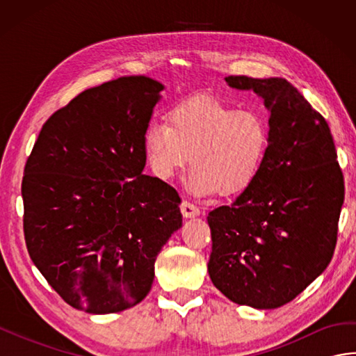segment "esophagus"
<instances>
[{
  "label": "esophagus",
  "mask_w": 356,
  "mask_h": 356,
  "mask_svg": "<svg viewBox=\"0 0 356 356\" xmlns=\"http://www.w3.org/2000/svg\"><path fill=\"white\" fill-rule=\"evenodd\" d=\"M180 211H182L184 217H197L200 214V209L190 200H184L180 203Z\"/></svg>",
  "instance_id": "obj_1"
}]
</instances>
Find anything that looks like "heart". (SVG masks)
I'll use <instances>...</instances> for the list:
<instances>
[{"mask_svg":"<svg viewBox=\"0 0 356 356\" xmlns=\"http://www.w3.org/2000/svg\"><path fill=\"white\" fill-rule=\"evenodd\" d=\"M269 147V125L260 111L236 110L211 97L179 102L168 124L149 122L143 149L151 171L170 180L191 161L188 188L195 194H236L255 179Z\"/></svg>","mask_w":356,"mask_h":356,"instance_id":"1","label":"heart"}]
</instances>
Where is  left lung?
<instances>
[{
    "instance_id": "1",
    "label": "left lung",
    "mask_w": 356,
    "mask_h": 356,
    "mask_svg": "<svg viewBox=\"0 0 356 356\" xmlns=\"http://www.w3.org/2000/svg\"><path fill=\"white\" fill-rule=\"evenodd\" d=\"M269 110V147L255 179L208 214V272L226 298L255 309L289 303L334 255L344 177L330 128L283 78H225Z\"/></svg>"
}]
</instances>
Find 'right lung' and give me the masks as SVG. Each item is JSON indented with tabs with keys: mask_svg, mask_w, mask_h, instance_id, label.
<instances>
[{
	"mask_svg": "<svg viewBox=\"0 0 356 356\" xmlns=\"http://www.w3.org/2000/svg\"><path fill=\"white\" fill-rule=\"evenodd\" d=\"M162 90L145 76L86 90L45 120L26 162L29 255L79 311L113 314L140 303L157 254L182 226L177 191L142 174L143 133Z\"/></svg>",
	"mask_w": 356,
	"mask_h": 356,
	"instance_id": "right-lung-1",
	"label": "right lung"
}]
</instances>
